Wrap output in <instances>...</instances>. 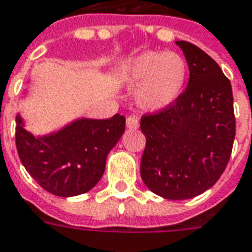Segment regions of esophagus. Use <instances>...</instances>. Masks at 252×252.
<instances>
[{
	"mask_svg": "<svg viewBox=\"0 0 252 252\" xmlns=\"http://www.w3.org/2000/svg\"><path fill=\"white\" fill-rule=\"evenodd\" d=\"M126 126L129 129H137L139 128V119L135 116L126 117Z\"/></svg>",
	"mask_w": 252,
	"mask_h": 252,
	"instance_id": "esophagus-1",
	"label": "esophagus"
}]
</instances>
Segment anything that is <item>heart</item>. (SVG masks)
<instances>
[{"label": "heart", "mask_w": 252, "mask_h": 252, "mask_svg": "<svg viewBox=\"0 0 252 252\" xmlns=\"http://www.w3.org/2000/svg\"><path fill=\"white\" fill-rule=\"evenodd\" d=\"M121 83L136 88L137 105L148 112L167 109L183 93L187 81L186 60L173 52H143L120 64Z\"/></svg>", "instance_id": "obj_1"}]
</instances>
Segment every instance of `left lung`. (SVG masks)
I'll list each match as a JSON object with an SVG mask.
<instances>
[{
  "label": "left lung",
  "mask_w": 252,
  "mask_h": 252,
  "mask_svg": "<svg viewBox=\"0 0 252 252\" xmlns=\"http://www.w3.org/2000/svg\"><path fill=\"white\" fill-rule=\"evenodd\" d=\"M176 45L187 60L189 81L175 104L141 119L147 144L140 175L156 195L186 200L221 176L235 139V116L231 83L220 66L191 42Z\"/></svg>",
  "instance_id": "left-lung-1"
}]
</instances>
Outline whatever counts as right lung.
I'll list each match as a JSON object with an SVG mask.
<instances>
[{"mask_svg":"<svg viewBox=\"0 0 252 252\" xmlns=\"http://www.w3.org/2000/svg\"><path fill=\"white\" fill-rule=\"evenodd\" d=\"M27 93V92H25ZM16 145L22 165L48 192L70 197L91 191L105 171L107 156L126 131V117H80L46 135L34 136L16 116Z\"/></svg>","mask_w":252,"mask_h":252,"instance_id":"add662e5","label":"right lung"}]
</instances>
